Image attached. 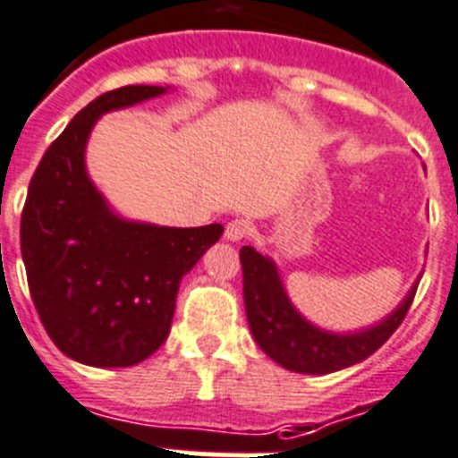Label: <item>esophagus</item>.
<instances>
[{
    "label": "esophagus",
    "mask_w": 458,
    "mask_h": 458,
    "mask_svg": "<svg viewBox=\"0 0 458 458\" xmlns=\"http://www.w3.org/2000/svg\"><path fill=\"white\" fill-rule=\"evenodd\" d=\"M250 233H252V226H250L248 220H232L229 225H226L225 229V238L226 241H232V243H238V241H243V238H248Z\"/></svg>",
    "instance_id": "esophagus-1"
}]
</instances>
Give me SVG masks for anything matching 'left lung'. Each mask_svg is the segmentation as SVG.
<instances>
[{"label": "left lung", "mask_w": 458, "mask_h": 458, "mask_svg": "<svg viewBox=\"0 0 458 458\" xmlns=\"http://www.w3.org/2000/svg\"><path fill=\"white\" fill-rule=\"evenodd\" d=\"M241 267H243L245 312L257 345L273 361L294 373L327 375L370 357L401 327L417 292L415 284L403 303L377 327L359 334H329L306 322L289 303L276 264L268 257L259 255L250 245H243Z\"/></svg>", "instance_id": "left-lung-1"}]
</instances>
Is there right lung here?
<instances>
[{
  "label": "right lung",
  "mask_w": 458,
  "mask_h": 458,
  "mask_svg": "<svg viewBox=\"0 0 458 458\" xmlns=\"http://www.w3.org/2000/svg\"><path fill=\"white\" fill-rule=\"evenodd\" d=\"M164 92L124 85L89 101L50 143L27 190L21 250L34 308L66 357L97 369L134 366L159 350L182 276L225 232L127 222L88 178L85 143L97 120Z\"/></svg>",
  "instance_id": "1"
}]
</instances>
